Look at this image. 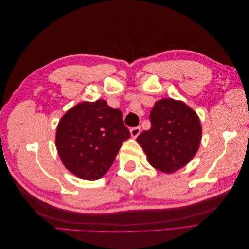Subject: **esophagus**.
<instances>
[{
	"instance_id": "34e87169",
	"label": "esophagus",
	"mask_w": 249,
	"mask_h": 249,
	"mask_svg": "<svg viewBox=\"0 0 249 249\" xmlns=\"http://www.w3.org/2000/svg\"><path fill=\"white\" fill-rule=\"evenodd\" d=\"M130 132H131V136L133 138H136L138 135L140 134L141 129H140V126H135V127H132V129L130 130Z\"/></svg>"
}]
</instances>
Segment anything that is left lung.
Returning a JSON list of instances; mask_svg holds the SVG:
<instances>
[{
	"mask_svg": "<svg viewBox=\"0 0 249 249\" xmlns=\"http://www.w3.org/2000/svg\"><path fill=\"white\" fill-rule=\"evenodd\" d=\"M149 119L150 129L137 137L149 164L166 173L184 167L196 154L201 139L196 113L183 102L164 99L155 104Z\"/></svg>",
	"mask_w": 249,
	"mask_h": 249,
	"instance_id": "left-lung-1",
	"label": "left lung"
}]
</instances>
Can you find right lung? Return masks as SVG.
I'll return each mask as SVG.
<instances>
[{
  "instance_id": "obj_1",
  "label": "right lung",
  "mask_w": 249,
  "mask_h": 249,
  "mask_svg": "<svg viewBox=\"0 0 249 249\" xmlns=\"http://www.w3.org/2000/svg\"><path fill=\"white\" fill-rule=\"evenodd\" d=\"M131 137L123 113L107 102L81 103L65 113L57 126L56 146L64 166L84 179H99Z\"/></svg>"
}]
</instances>
